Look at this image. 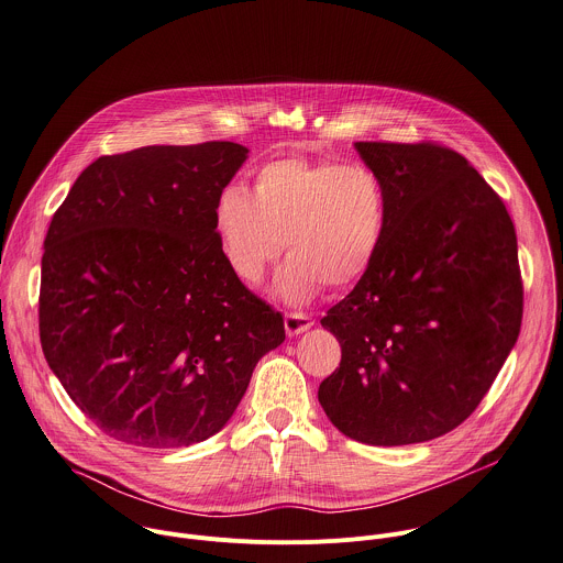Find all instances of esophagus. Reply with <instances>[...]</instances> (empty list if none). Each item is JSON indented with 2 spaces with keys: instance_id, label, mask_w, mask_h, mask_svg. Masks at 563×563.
Returning <instances> with one entry per match:
<instances>
[{
  "instance_id": "34e87169",
  "label": "esophagus",
  "mask_w": 563,
  "mask_h": 563,
  "mask_svg": "<svg viewBox=\"0 0 563 563\" xmlns=\"http://www.w3.org/2000/svg\"><path fill=\"white\" fill-rule=\"evenodd\" d=\"M314 325V319L308 317V314H301V312H288L284 317V328H286V334L288 336H297V334H303L306 330H310Z\"/></svg>"
}]
</instances>
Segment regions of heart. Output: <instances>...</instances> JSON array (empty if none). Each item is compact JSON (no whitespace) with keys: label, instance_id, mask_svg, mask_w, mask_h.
<instances>
[{"label":"heart","instance_id":"heart-1","mask_svg":"<svg viewBox=\"0 0 563 563\" xmlns=\"http://www.w3.org/2000/svg\"><path fill=\"white\" fill-rule=\"evenodd\" d=\"M387 220V187L372 167L297 156L264 165L251 194L227 187L213 211L220 253L246 286H257L286 246L290 260L273 292L292 306L323 286L358 284L383 251Z\"/></svg>","mask_w":563,"mask_h":563}]
</instances>
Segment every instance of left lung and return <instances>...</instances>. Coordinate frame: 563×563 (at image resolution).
I'll return each instance as SVG.
<instances>
[{
	"label": "left lung",
	"instance_id": "left-lung-1",
	"mask_svg": "<svg viewBox=\"0 0 563 563\" xmlns=\"http://www.w3.org/2000/svg\"><path fill=\"white\" fill-rule=\"evenodd\" d=\"M387 187L374 268L321 319L341 343L319 402L374 446L433 440L479 405L521 325L517 238L499 196L446 147L354 143Z\"/></svg>",
	"mask_w": 563,
	"mask_h": 563
}]
</instances>
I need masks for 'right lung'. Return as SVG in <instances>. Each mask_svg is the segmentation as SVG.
Wrapping results in <instances>:
<instances>
[{
	"label": "right lung",
	"instance_id": "add662e5",
	"mask_svg": "<svg viewBox=\"0 0 563 563\" xmlns=\"http://www.w3.org/2000/svg\"><path fill=\"white\" fill-rule=\"evenodd\" d=\"M246 158L227 141L101 156L51 222L44 356L114 440L176 449L211 438L286 339L284 317L231 273L213 229Z\"/></svg>",
	"mask_w": 563,
	"mask_h": 563
}]
</instances>
